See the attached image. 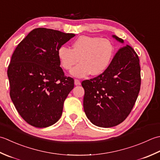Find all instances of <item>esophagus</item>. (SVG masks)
<instances>
[{"instance_id": "1", "label": "esophagus", "mask_w": 160, "mask_h": 160, "mask_svg": "<svg viewBox=\"0 0 160 160\" xmlns=\"http://www.w3.org/2000/svg\"><path fill=\"white\" fill-rule=\"evenodd\" d=\"M74 84L76 85V86H79L81 85V82L79 79H74Z\"/></svg>"}]
</instances>
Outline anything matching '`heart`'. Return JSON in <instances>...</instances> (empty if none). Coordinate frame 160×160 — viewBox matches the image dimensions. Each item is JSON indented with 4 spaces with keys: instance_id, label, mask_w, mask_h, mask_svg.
<instances>
[{
    "instance_id": "1",
    "label": "heart",
    "mask_w": 160,
    "mask_h": 160,
    "mask_svg": "<svg viewBox=\"0 0 160 160\" xmlns=\"http://www.w3.org/2000/svg\"><path fill=\"white\" fill-rule=\"evenodd\" d=\"M72 47V50L66 46L59 47L57 55L61 67L66 70L80 61L70 71L72 75L78 78L90 73L94 76L103 73L111 63L115 54L114 44L106 38L81 36L74 41Z\"/></svg>"
}]
</instances>
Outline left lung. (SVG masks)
<instances>
[{
	"instance_id": "1",
	"label": "left lung",
	"mask_w": 160,
	"mask_h": 160,
	"mask_svg": "<svg viewBox=\"0 0 160 160\" xmlns=\"http://www.w3.org/2000/svg\"><path fill=\"white\" fill-rule=\"evenodd\" d=\"M123 45V40L112 35ZM138 55L126 45L98 77L83 81L84 112L94 125L110 128L123 122L134 106L141 86Z\"/></svg>"
}]
</instances>
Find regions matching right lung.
<instances>
[{"label": "right lung", "mask_w": 160, "mask_h": 160, "mask_svg": "<svg viewBox=\"0 0 160 160\" xmlns=\"http://www.w3.org/2000/svg\"><path fill=\"white\" fill-rule=\"evenodd\" d=\"M74 36L36 28L15 49L8 70L9 94L19 115L29 124L45 128L61 117L74 79L65 76L57 50Z\"/></svg>", "instance_id": "1"}]
</instances>
